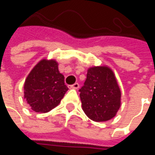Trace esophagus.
I'll list each match as a JSON object with an SVG mask.
<instances>
[{"label":"esophagus","mask_w":155,"mask_h":155,"mask_svg":"<svg viewBox=\"0 0 155 155\" xmlns=\"http://www.w3.org/2000/svg\"><path fill=\"white\" fill-rule=\"evenodd\" d=\"M79 87H80V84H79L78 82H75L74 84H73V85H71V86H70V88L74 89V90H78V89H79Z\"/></svg>","instance_id":"obj_1"}]
</instances>
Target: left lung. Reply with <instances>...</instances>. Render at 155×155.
Wrapping results in <instances>:
<instances>
[{
  "mask_svg": "<svg viewBox=\"0 0 155 155\" xmlns=\"http://www.w3.org/2000/svg\"><path fill=\"white\" fill-rule=\"evenodd\" d=\"M80 92L82 109L93 121H108L120 108L121 91L113 71L108 66L89 68Z\"/></svg>",
  "mask_w": 155,
  "mask_h": 155,
  "instance_id": "left-lung-1",
  "label": "left lung"
}]
</instances>
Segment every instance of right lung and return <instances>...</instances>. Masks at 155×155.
<instances>
[{"mask_svg":"<svg viewBox=\"0 0 155 155\" xmlns=\"http://www.w3.org/2000/svg\"><path fill=\"white\" fill-rule=\"evenodd\" d=\"M67 91L58 63L54 59H42L25 80L24 99L35 112L46 113L61 102Z\"/></svg>","mask_w":155,"mask_h":155,"instance_id":"right-lung-1","label":"right lung"}]
</instances>
